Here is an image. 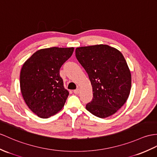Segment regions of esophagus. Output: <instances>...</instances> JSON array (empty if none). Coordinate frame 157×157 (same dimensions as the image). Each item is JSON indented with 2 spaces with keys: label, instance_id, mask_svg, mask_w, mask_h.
<instances>
[{
  "label": "esophagus",
  "instance_id": "34e87169",
  "mask_svg": "<svg viewBox=\"0 0 157 157\" xmlns=\"http://www.w3.org/2000/svg\"><path fill=\"white\" fill-rule=\"evenodd\" d=\"M73 92H74L75 94H78L80 93V89H76V90H74Z\"/></svg>",
  "mask_w": 157,
  "mask_h": 157
}]
</instances>
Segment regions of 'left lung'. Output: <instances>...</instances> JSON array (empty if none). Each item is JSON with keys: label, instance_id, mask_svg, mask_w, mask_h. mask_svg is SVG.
I'll return each mask as SVG.
<instances>
[{"label": "left lung", "instance_id": "8db88e82", "mask_svg": "<svg viewBox=\"0 0 157 157\" xmlns=\"http://www.w3.org/2000/svg\"><path fill=\"white\" fill-rule=\"evenodd\" d=\"M78 61L89 75L93 98L87 110L99 118L113 115L124 105L131 89V74L123 54L106 44L76 48Z\"/></svg>", "mask_w": 157, "mask_h": 157}]
</instances>
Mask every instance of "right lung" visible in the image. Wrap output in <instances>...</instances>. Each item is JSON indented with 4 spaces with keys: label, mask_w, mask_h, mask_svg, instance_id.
Segmentation results:
<instances>
[{
    "label": "right lung",
    "mask_w": 157,
    "mask_h": 157,
    "mask_svg": "<svg viewBox=\"0 0 157 157\" xmlns=\"http://www.w3.org/2000/svg\"><path fill=\"white\" fill-rule=\"evenodd\" d=\"M73 51V47L40 49L22 65L20 75L22 97L40 118L55 115L64 106L69 93L64 88L59 71Z\"/></svg>",
    "instance_id": "1"
}]
</instances>
